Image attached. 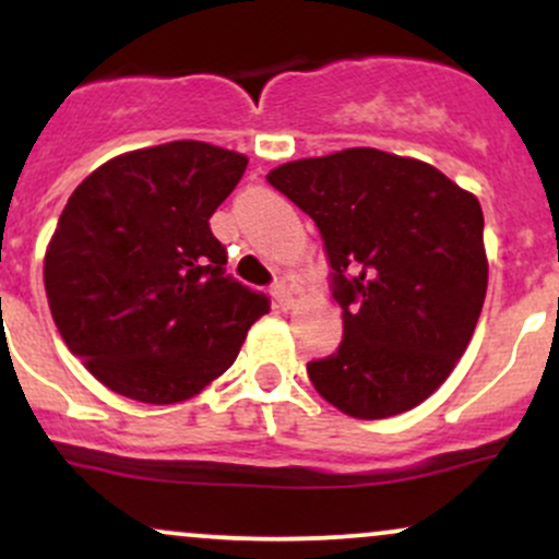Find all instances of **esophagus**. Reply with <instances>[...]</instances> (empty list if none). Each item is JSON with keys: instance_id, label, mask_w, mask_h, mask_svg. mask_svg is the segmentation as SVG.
Instances as JSON below:
<instances>
[{"instance_id": "34e87169", "label": "esophagus", "mask_w": 559, "mask_h": 559, "mask_svg": "<svg viewBox=\"0 0 559 559\" xmlns=\"http://www.w3.org/2000/svg\"><path fill=\"white\" fill-rule=\"evenodd\" d=\"M271 294L281 310H288V307L294 305V294H292V288H288L286 281H275V284L271 286Z\"/></svg>"}]
</instances>
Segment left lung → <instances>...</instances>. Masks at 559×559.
I'll use <instances>...</instances> for the list:
<instances>
[{
    "label": "left lung",
    "mask_w": 559,
    "mask_h": 559,
    "mask_svg": "<svg viewBox=\"0 0 559 559\" xmlns=\"http://www.w3.org/2000/svg\"><path fill=\"white\" fill-rule=\"evenodd\" d=\"M267 183L316 221L342 307L338 349L307 362L318 394L360 420L428 400L484 307L478 199L433 165L370 146L286 163Z\"/></svg>",
    "instance_id": "obj_1"
}]
</instances>
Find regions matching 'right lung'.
<instances>
[{
	"label": "right lung",
	"instance_id": "right-lung-1",
	"mask_svg": "<svg viewBox=\"0 0 559 559\" xmlns=\"http://www.w3.org/2000/svg\"><path fill=\"white\" fill-rule=\"evenodd\" d=\"M243 170L239 152L170 141L110 159L70 194L44 286L68 349L115 394L189 400L226 373L271 310L226 273L210 230Z\"/></svg>",
	"mask_w": 559,
	"mask_h": 559
}]
</instances>
